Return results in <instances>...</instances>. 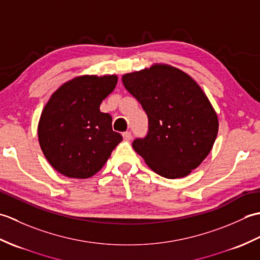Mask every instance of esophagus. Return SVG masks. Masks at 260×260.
I'll use <instances>...</instances> for the list:
<instances>
[{
    "mask_svg": "<svg viewBox=\"0 0 260 260\" xmlns=\"http://www.w3.org/2000/svg\"><path fill=\"white\" fill-rule=\"evenodd\" d=\"M123 137H124L125 141H129L132 139V133H131V132H124Z\"/></svg>",
    "mask_w": 260,
    "mask_h": 260,
    "instance_id": "34e87169",
    "label": "esophagus"
}]
</instances>
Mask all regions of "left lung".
I'll return each mask as SVG.
<instances>
[{"label": "left lung", "mask_w": 260, "mask_h": 260, "mask_svg": "<svg viewBox=\"0 0 260 260\" xmlns=\"http://www.w3.org/2000/svg\"><path fill=\"white\" fill-rule=\"evenodd\" d=\"M125 88L145 110L147 133L133 148L154 172L183 178L211 151L218 117L197 82L170 66H153L123 76Z\"/></svg>", "instance_id": "obj_1"}]
</instances>
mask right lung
<instances>
[{"label":"right lung","mask_w":260,"mask_h":260,"mask_svg":"<svg viewBox=\"0 0 260 260\" xmlns=\"http://www.w3.org/2000/svg\"><path fill=\"white\" fill-rule=\"evenodd\" d=\"M116 84V76L77 77L60 87L46 105L39 121V143L59 173L90 178L123 140L113 131L112 116L99 109Z\"/></svg>","instance_id":"add662e5"}]
</instances>
